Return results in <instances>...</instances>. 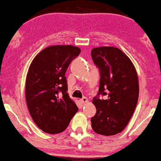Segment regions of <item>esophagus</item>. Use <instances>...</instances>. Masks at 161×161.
<instances>
[{
	"mask_svg": "<svg viewBox=\"0 0 161 161\" xmlns=\"http://www.w3.org/2000/svg\"><path fill=\"white\" fill-rule=\"evenodd\" d=\"M80 101H81V103H82V104H86L87 102H88V98H87V97H84L80 100Z\"/></svg>",
	"mask_w": 161,
	"mask_h": 161,
	"instance_id": "obj_1",
	"label": "esophagus"
}]
</instances>
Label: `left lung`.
<instances>
[{"label":"left lung","mask_w":161,"mask_h":161,"mask_svg":"<svg viewBox=\"0 0 161 161\" xmlns=\"http://www.w3.org/2000/svg\"><path fill=\"white\" fill-rule=\"evenodd\" d=\"M94 63L101 73L99 95L106 100L93 99L96 110L92 127L96 133L114 136L125 128L137 105L139 86L137 72L130 59L115 47L92 50Z\"/></svg>","instance_id":"1"}]
</instances>
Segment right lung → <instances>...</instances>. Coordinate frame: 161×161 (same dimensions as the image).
<instances>
[{
  "label": "right lung",
  "instance_id": "1",
  "mask_svg": "<svg viewBox=\"0 0 161 161\" xmlns=\"http://www.w3.org/2000/svg\"><path fill=\"white\" fill-rule=\"evenodd\" d=\"M81 52L73 45H53L42 50L29 66L25 99L33 121L48 134L64 132L78 111L67 93L65 73Z\"/></svg>",
  "mask_w": 161,
  "mask_h": 161
}]
</instances>
